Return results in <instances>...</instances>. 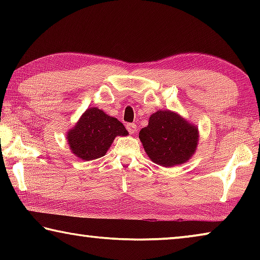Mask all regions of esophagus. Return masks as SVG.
I'll use <instances>...</instances> for the list:
<instances>
[{"mask_svg":"<svg viewBox=\"0 0 260 260\" xmlns=\"http://www.w3.org/2000/svg\"><path fill=\"white\" fill-rule=\"evenodd\" d=\"M126 129L128 131L129 134H135L136 133V125L135 124H127L126 125Z\"/></svg>","mask_w":260,"mask_h":260,"instance_id":"34e87169","label":"esophagus"}]
</instances>
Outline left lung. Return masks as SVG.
<instances>
[{"mask_svg":"<svg viewBox=\"0 0 260 260\" xmlns=\"http://www.w3.org/2000/svg\"><path fill=\"white\" fill-rule=\"evenodd\" d=\"M144 150L156 164L171 167L187 161L195 152L199 131L172 111H157L140 131Z\"/></svg>","mask_w":260,"mask_h":260,"instance_id":"8db88e82","label":"left lung"}]
</instances>
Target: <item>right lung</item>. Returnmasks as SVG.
<instances>
[{
  "mask_svg": "<svg viewBox=\"0 0 260 260\" xmlns=\"http://www.w3.org/2000/svg\"><path fill=\"white\" fill-rule=\"evenodd\" d=\"M127 134L119 120L98 108H90L69 132L68 140L74 155L83 160H93L107 153L116 136Z\"/></svg>",
  "mask_w": 260,
  "mask_h": 260,
  "instance_id": "1",
  "label": "right lung"
}]
</instances>
